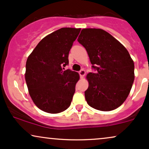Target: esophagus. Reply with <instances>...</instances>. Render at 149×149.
Segmentation results:
<instances>
[{
  "label": "esophagus",
  "instance_id": "esophagus-1",
  "mask_svg": "<svg viewBox=\"0 0 149 149\" xmlns=\"http://www.w3.org/2000/svg\"><path fill=\"white\" fill-rule=\"evenodd\" d=\"M85 73H86L85 71H84V69H81V70L79 71V75H80V77L81 78H83L84 75H85Z\"/></svg>",
  "mask_w": 149,
  "mask_h": 149
}]
</instances>
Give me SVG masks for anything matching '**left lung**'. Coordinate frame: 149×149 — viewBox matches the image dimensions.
<instances>
[{
	"mask_svg": "<svg viewBox=\"0 0 149 149\" xmlns=\"http://www.w3.org/2000/svg\"><path fill=\"white\" fill-rule=\"evenodd\" d=\"M78 41L89 57L92 69L84 91L90 107L109 111L123 104L134 81V63L125 47L104 30L83 29Z\"/></svg>",
	"mask_w": 149,
	"mask_h": 149,
	"instance_id": "8db88e82",
	"label": "left lung"
}]
</instances>
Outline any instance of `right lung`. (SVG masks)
<instances>
[{"mask_svg": "<svg viewBox=\"0 0 149 149\" xmlns=\"http://www.w3.org/2000/svg\"><path fill=\"white\" fill-rule=\"evenodd\" d=\"M80 29L65 27L47 36L27 60L25 80L30 96L39 109L58 113L68 109L79 74L70 69L69 53Z\"/></svg>", "mask_w": 149, "mask_h": 149, "instance_id": "right-lung-1", "label": "right lung"}]
</instances>
